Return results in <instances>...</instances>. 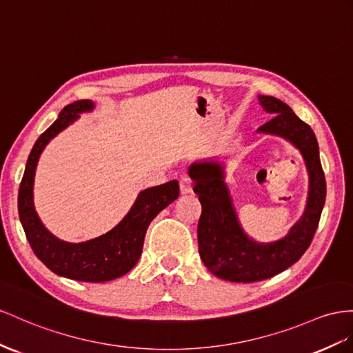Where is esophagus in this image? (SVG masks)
Instances as JSON below:
<instances>
[{"instance_id": "obj_1", "label": "esophagus", "mask_w": 353, "mask_h": 353, "mask_svg": "<svg viewBox=\"0 0 353 353\" xmlns=\"http://www.w3.org/2000/svg\"><path fill=\"white\" fill-rule=\"evenodd\" d=\"M180 192H182L183 195L192 192V179L188 174H183L182 177H180Z\"/></svg>"}]
</instances>
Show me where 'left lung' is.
<instances>
[{
	"label": "left lung",
	"instance_id": "obj_1",
	"mask_svg": "<svg viewBox=\"0 0 353 353\" xmlns=\"http://www.w3.org/2000/svg\"><path fill=\"white\" fill-rule=\"evenodd\" d=\"M259 104L273 117L258 131L280 135L300 149L310 177L305 212L285 239L268 245L252 241L234 213L222 165L210 161L189 167L194 192L203 207L196 230L200 256L214 276L239 283L261 282L295 264L310 246L327 196V182L313 130L291 107L274 97L259 95Z\"/></svg>",
	"mask_w": 353,
	"mask_h": 353
}]
</instances>
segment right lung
I'll use <instances>...</instances> for the list:
<instances>
[{"mask_svg": "<svg viewBox=\"0 0 353 353\" xmlns=\"http://www.w3.org/2000/svg\"><path fill=\"white\" fill-rule=\"evenodd\" d=\"M94 103L79 99L62 108L58 119L44 131L26 161L17 195L19 219L34 254L53 273L73 280L99 283L128 273L141 255L144 236L153 218L179 196L177 180L153 186L139 195L125 218L101 237L83 243L58 240L43 227L32 203V185L37 161L44 146L55 135L74 122L79 113L92 110Z\"/></svg>", "mask_w": 353, "mask_h": 353, "instance_id": "right-lung-1", "label": "right lung"}]
</instances>
